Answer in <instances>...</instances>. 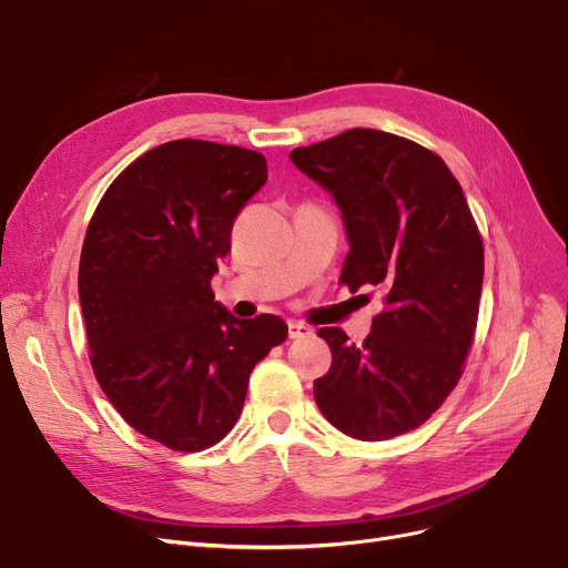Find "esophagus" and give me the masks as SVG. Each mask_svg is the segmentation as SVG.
I'll return each instance as SVG.
<instances>
[{
  "instance_id": "34e87169",
  "label": "esophagus",
  "mask_w": 568,
  "mask_h": 568,
  "mask_svg": "<svg viewBox=\"0 0 568 568\" xmlns=\"http://www.w3.org/2000/svg\"><path fill=\"white\" fill-rule=\"evenodd\" d=\"M313 332H311V326H306V324H302V322H287V336L290 338H306V336H311Z\"/></svg>"
}]
</instances>
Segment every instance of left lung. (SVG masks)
I'll use <instances>...</instances> for the list:
<instances>
[{"label": "left lung", "mask_w": 568, "mask_h": 568, "mask_svg": "<svg viewBox=\"0 0 568 568\" xmlns=\"http://www.w3.org/2000/svg\"><path fill=\"white\" fill-rule=\"evenodd\" d=\"M290 159L341 209V283L384 292L364 345L338 326L317 332L334 362L313 382L315 403L354 439H392L422 426L463 375L484 285L479 230L446 163L394 133L349 129Z\"/></svg>", "instance_id": "8db88e82"}]
</instances>
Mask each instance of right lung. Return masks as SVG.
<instances>
[{"mask_svg":"<svg viewBox=\"0 0 568 568\" xmlns=\"http://www.w3.org/2000/svg\"><path fill=\"white\" fill-rule=\"evenodd\" d=\"M266 161L244 146L172 140L119 174L89 221L78 294L103 394L124 422L174 452L221 442L248 377L287 338L276 315L234 317L212 278Z\"/></svg>","mask_w":568,"mask_h":568,"instance_id":"obj_1","label":"right lung"}]
</instances>
